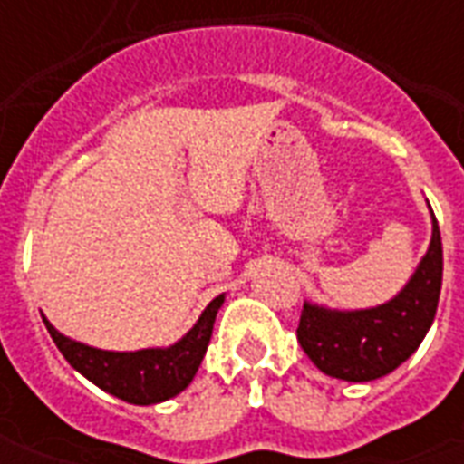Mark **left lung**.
Here are the masks:
<instances>
[{"instance_id": "left-lung-1", "label": "left lung", "mask_w": 464, "mask_h": 464, "mask_svg": "<svg viewBox=\"0 0 464 464\" xmlns=\"http://www.w3.org/2000/svg\"><path fill=\"white\" fill-rule=\"evenodd\" d=\"M432 216V238L402 291L375 308L333 311L303 303L298 343L313 365L348 382H370L402 365L435 321L442 288V241Z\"/></svg>"}]
</instances>
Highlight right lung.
Returning <instances> with one entry per match:
<instances>
[{
  "label": "right lung",
  "instance_id": "obj_1",
  "mask_svg": "<svg viewBox=\"0 0 464 464\" xmlns=\"http://www.w3.org/2000/svg\"><path fill=\"white\" fill-rule=\"evenodd\" d=\"M223 301H226L223 293L213 298L206 305V311L198 315V321L193 323L191 331L169 348L126 350V353L92 348L56 331L46 321V315H42V321L66 362L79 370L86 380H92L96 388L131 405H156L163 400L176 398L191 385L193 375L206 355V348L211 343L216 313L221 311Z\"/></svg>",
  "mask_w": 464,
  "mask_h": 464
}]
</instances>
